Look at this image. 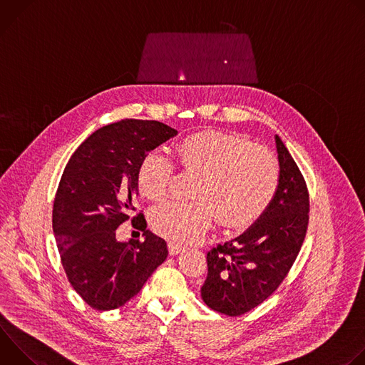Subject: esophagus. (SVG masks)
Returning a JSON list of instances; mask_svg holds the SVG:
<instances>
[{
  "label": "esophagus",
  "mask_w": 365,
  "mask_h": 365,
  "mask_svg": "<svg viewBox=\"0 0 365 365\" xmlns=\"http://www.w3.org/2000/svg\"><path fill=\"white\" fill-rule=\"evenodd\" d=\"M180 251H182V245H180V244L173 242V241L169 242V254H170V255H176V254H179Z\"/></svg>",
  "instance_id": "obj_1"
}]
</instances>
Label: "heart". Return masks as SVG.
Wrapping results in <instances>:
<instances>
[{"label":"heart","instance_id":"heart-1","mask_svg":"<svg viewBox=\"0 0 365 365\" xmlns=\"http://www.w3.org/2000/svg\"><path fill=\"white\" fill-rule=\"evenodd\" d=\"M180 168L199 175L193 202H166L153 210V230L178 242H192L211 227L244 230L262 218L280 185L276 155L245 137L199 131L176 144ZM176 175L175 163L158 150L144 155L137 187L150 200H162Z\"/></svg>","mask_w":365,"mask_h":365}]
</instances>
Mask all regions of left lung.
<instances>
[{
  "label": "left lung",
  "instance_id": "1",
  "mask_svg": "<svg viewBox=\"0 0 365 365\" xmlns=\"http://www.w3.org/2000/svg\"><path fill=\"white\" fill-rule=\"evenodd\" d=\"M280 165L277 195L266 214L242 235L206 254L203 302L228 317H241L270 297L286 279L309 224V192L302 172L276 135Z\"/></svg>",
  "mask_w": 365,
  "mask_h": 365
}]
</instances>
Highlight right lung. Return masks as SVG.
I'll return each instance as SVG.
<instances>
[{
  "instance_id": "right-lung-1",
  "label": "right lung",
  "mask_w": 365,
  "mask_h": 365,
  "mask_svg": "<svg viewBox=\"0 0 365 365\" xmlns=\"http://www.w3.org/2000/svg\"><path fill=\"white\" fill-rule=\"evenodd\" d=\"M178 131L163 123L125 118L91 134L68 162L53 203V231L66 277L96 310L125 304L169 254L151 234L141 212L133 215L137 169L148 154ZM128 219L146 238L115 240Z\"/></svg>"
}]
</instances>
